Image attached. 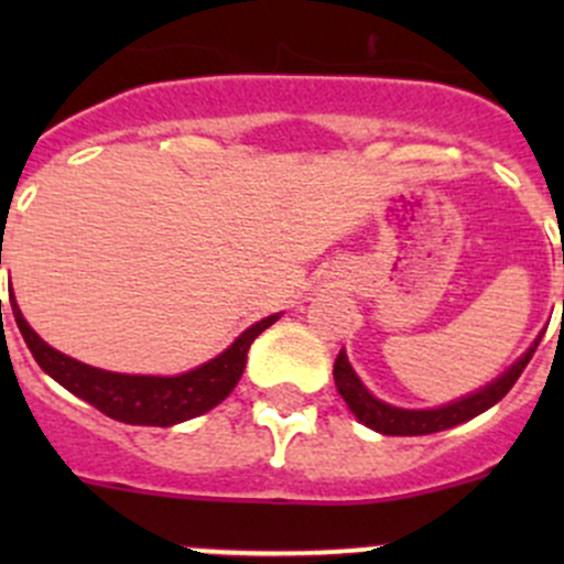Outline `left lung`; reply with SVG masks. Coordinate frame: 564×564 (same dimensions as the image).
Returning a JSON list of instances; mask_svg holds the SVG:
<instances>
[{"instance_id": "8db88e82", "label": "left lung", "mask_w": 564, "mask_h": 564, "mask_svg": "<svg viewBox=\"0 0 564 564\" xmlns=\"http://www.w3.org/2000/svg\"><path fill=\"white\" fill-rule=\"evenodd\" d=\"M540 338L534 340L532 346L502 373L499 379H494L491 384H486L482 390L471 392V395L458 398V401L445 403V406H436V409H398L390 406V403L379 401L368 392L366 384L360 382V377L355 373L351 368L349 357L346 351L340 349V355L335 357V366H333V377H335V388H338L340 398L346 401V406L351 409L357 420L368 429L379 431L384 436H423V434H436V431H445L453 429V425L466 423V420L477 417L482 414L486 409H491L494 403L502 401L508 395L510 388L519 382V377L524 373L527 362L532 360L534 349H538Z\"/></svg>"}]
</instances>
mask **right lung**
<instances>
[{
	"label": "right lung",
	"instance_id": "right-lung-1",
	"mask_svg": "<svg viewBox=\"0 0 564 564\" xmlns=\"http://www.w3.org/2000/svg\"><path fill=\"white\" fill-rule=\"evenodd\" d=\"M10 305H13L15 324H19L32 357L54 382H59L62 388L70 390L82 401L93 403L111 420L130 425H161V429L185 423V420L198 417V414L218 406L240 382L250 344L281 318V314H272L250 324L246 333L229 349L220 351L215 360L180 373V377H133V373L93 368L87 362L62 355L26 324L15 297H10Z\"/></svg>",
	"mask_w": 564,
	"mask_h": 564
}]
</instances>
